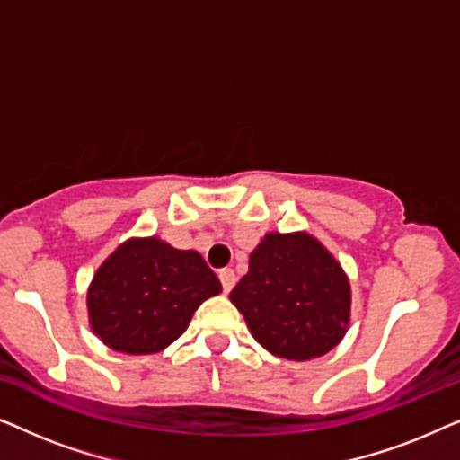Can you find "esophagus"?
Instances as JSON below:
<instances>
[{
	"instance_id": "esophagus-1",
	"label": "esophagus",
	"mask_w": 460,
	"mask_h": 460,
	"mask_svg": "<svg viewBox=\"0 0 460 460\" xmlns=\"http://www.w3.org/2000/svg\"><path fill=\"white\" fill-rule=\"evenodd\" d=\"M219 282H222L224 293H230L232 287L236 285V274H234V270H230V268L219 270Z\"/></svg>"
}]
</instances>
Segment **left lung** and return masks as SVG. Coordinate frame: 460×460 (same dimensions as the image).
I'll use <instances>...</instances> for the list:
<instances>
[{
  "mask_svg": "<svg viewBox=\"0 0 460 460\" xmlns=\"http://www.w3.org/2000/svg\"><path fill=\"white\" fill-rule=\"evenodd\" d=\"M230 301L270 354L305 362L337 348L349 329L351 285L310 232H268Z\"/></svg>",
  "mask_w": 460,
  "mask_h": 460,
  "instance_id": "obj_1",
  "label": "left lung"
}]
</instances>
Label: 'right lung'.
Masks as SVG:
<instances>
[{
    "label": "right lung",
    "instance_id": "1",
    "mask_svg": "<svg viewBox=\"0 0 460 460\" xmlns=\"http://www.w3.org/2000/svg\"><path fill=\"white\" fill-rule=\"evenodd\" d=\"M222 293L199 251L175 249L159 236L119 244L87 287L92 332L112 351H163L188 329L194 312Z\"/></svg>",
    "mask_w": 460,
    "mask_h": 460
}]
</instances>
